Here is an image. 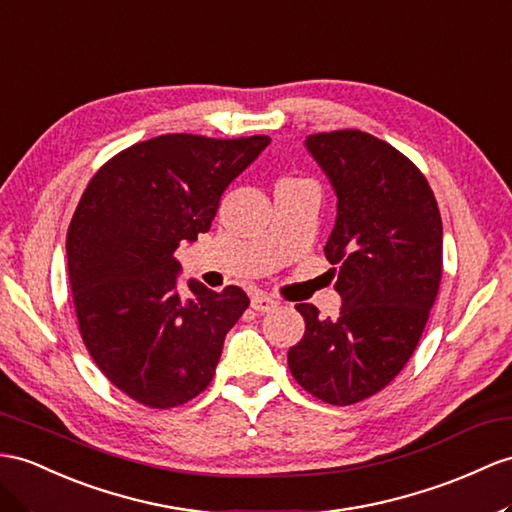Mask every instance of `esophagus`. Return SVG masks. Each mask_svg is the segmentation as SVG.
<instances>
[{
  "mask_svg": "<svg viewBox=\"0 0 512 512\" xmlns=\"http://www.w3.org/2000/svg\"><path fill=\"white\" fill-rule=\"evenodd\" d=\"M280 306V302L276 297L265 295V293H256L252 297V308L258 310V313H271V310H276Z\"/></svg>",
  "mask_w": 512,
  "mask_h": 512,
  "instance_id": "obj_1",
  "label": "esophagus"
}]
</instances>
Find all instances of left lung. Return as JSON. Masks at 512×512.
<instances>
[{"label":"left lung","instance_id":"1","mask_svg":"<svg viewBox=\"0 0 512 512\" xmlns=\"http://www.w3.org/2000/svg\"><path fill=\"white\" fill-rule=\"evenodd\" d=\"M336 195L323 247L336 265V317L297 304L306 321L289 350L299 386L347 406L382 391L413 356L439 293L443 223L423 173L395 147L360 130L304 141Z\"/></svg>","mask_w":512,"mask_h":512}]
</instances>
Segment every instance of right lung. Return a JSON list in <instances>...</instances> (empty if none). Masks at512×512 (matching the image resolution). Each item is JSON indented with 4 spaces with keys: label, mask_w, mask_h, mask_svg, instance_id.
<instances>
[{
    "label": "right lung",
    "mask_w": 512,
    "mask_h": 512,
    "mask_svg": "<svg viewBox=\"0 0 512 512\" xmlns=\"http://www.w3.org/2000/svg\"><path fill=\"white\" fill-rule=\"evenodd\" d=\"M269 136L162 134L123 149L86 186L67 232L69 284L86 350L132 400L173 408L215 376L249 297L189 280L176 249L208 232L223 191Z\"/></svg>",
    "instance_id": "add662e5"
}]
</instances>
